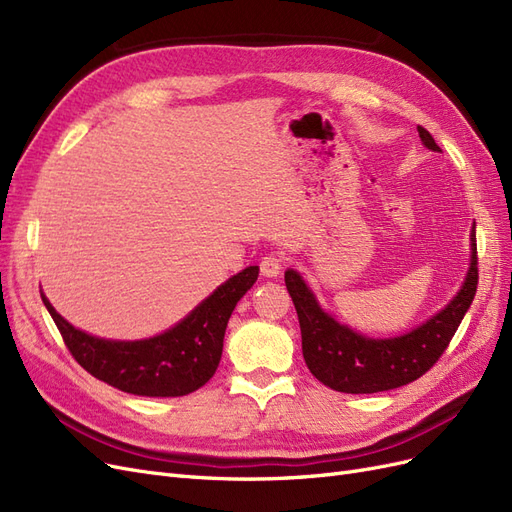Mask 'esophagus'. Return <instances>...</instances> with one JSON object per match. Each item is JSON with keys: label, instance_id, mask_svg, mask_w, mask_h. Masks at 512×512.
<instances>
[{"label": "esophagus", "instance_id": "34e87169", "mask_svg": "<svg viewBox=\"0 0 512 512\" xmlns=\"http://www.w3.org/2000/svg\"><path fill=\"white\" fill-rule=\"evenodd\" d=\"M284 269V256L269 254L260 260V273L265 277H277Z\"/></svg>", "mask_w": 512, "mask_h": 512}]
</instances>
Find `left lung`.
<instances>
[{"label": "left lung", "mask_w": 512, "mask_h": 512, "mask_svg": "<svg viewBox=\"0 0 512 512\" xmlns=\"http://www.w3.org/2000/svg\"><path fill=\"white\" fill-rule=\"evenodd\" d=\"M418 136L427 149L440 151L423 126H418ZM470 245V269L453 301L421 327L391 339H371L339 324L318 305L303 277L288 269L284 280L299 316L303 359L309 371L329 389L354 395L399 389L421 378L438 363L474 301L478 286L476 224Z\"/></svg>", "instance_id": "obj_1"}]
</instances>
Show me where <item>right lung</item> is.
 Returning a JSON list of instances; mask_svg holds the SVG:
<instances>
[{
	"mask_svg": "<svg viewBox=\"0 0 512 512\" xmlns=\"http://www.w3.org/2000/svg\"><path fill=\"white\" fill-rule=\"evenodd\" d=\"M258 280V267L232 275L211 297L173 329L141 342H113L74 329L49 299V309L70 354L91 376L115 389L143 397H181L207 384L222 359L224 333L232 309Z\"/></svg>",
	"mask_w": 512,
	"mask_h": 512,
	"instance_id": "right-lung-1",
	"label": "right lung"
}]
</instances>
